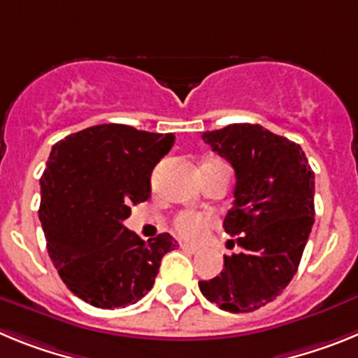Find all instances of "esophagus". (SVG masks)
I'll return each instance as SVG.
<instances>
[{
	"mask_svg": "<svg viewBox=\"0 0 358 358\" xmlns=\"http://www.w3.org/2000/svg\"><path fill=\"white\" fill-rule=\"evenodd\" d=\"M179 245H181V248L185 249V251H188V252H199V251H201V249H199L197 245H194V243L181 242V243H179Z\"/></svg>",
	"mask_w": 358,
	"mask_h": 358,
	"instance_id": "obj_1",
	"label": "esophagus"
}]
</instances>
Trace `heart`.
<instances>
[{
    "label": "heart",
    "mask_w": 358,
    "mask_h": 358,
    "mask_svg": "<svg viewBox=\"0 0 358 358\" xmlns=\"http://www.w3.org/2000/svg\"><path fill=\"white\" fill-rule=\"evenodd\" d=\"M213 222V217L208 213H197V211H182L176 217L173 226L177 233L186 238H197L202 231Z\"/></svg>",
    "instance_id": "heart-1"
}]
</instances>
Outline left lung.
<instances>
[{
    "instance_id": "left-lung-1",
    "label": "left lung",
    "mask_w": 358,
    "mask_h": 358,
    "mask_svg": "<svg viewBox=\"0 0 358 358\" xmlns=\"http://www.w3.org/2000/svg\"><path fill=\"white\" fill-rule=\"evenodd\" d=\"M202 140L235 169L224 229L242 251L224 256L220 276L199 289L222 310L252 312L274 301L299 267L314 226V172L299 145L258 123H233Z\"/></svg>"
}]
</instances>
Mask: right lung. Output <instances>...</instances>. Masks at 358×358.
I'll use <instances>...</instances> for the list:
<instances>
[{"label":"right lung","mask_w":358,"mask_h":358,"mask_svg":"<svg viewBox=\"0 0 358 358\" xmlns=\"http://www.w3.org/2000/svg\"><path fill=\"white\" fill-rule=\"evenodd\" d=\"M176 136L106 123L53 145L41 177L39 218L48 255L66 287L96 308H125L152 289L169 233L145 243L123 226L150 197L152 170Z\"/></svg>","instance_id":"add662e5"}]
</instances>
